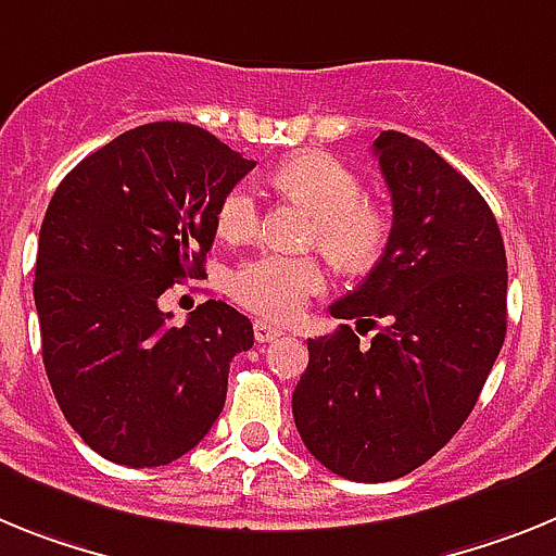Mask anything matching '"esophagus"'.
Segmentation results:
<instances>
[{
	"mask_svg": "<svg viewBox=\"0 0 556 556\" xmlns=\"http://www.w3.org/2000/svg\"><path fill=\"white\" fill-rule=\"evenodd\" d=\"M282 336V330L268 321H254V338H257V344H268V341H277Z\"/></svg>",
	"mask_w": 556,
	"mask_h": 556,
	"instance_id": "1",
	"label": "esophagus"
}]
</instances>
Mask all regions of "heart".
I'll return each instance as SVG.
<instances>
[{"label":"heart","instance_id":"obj_1","mask_svg":"<svg viewBox=\"0 0 556 556\" xmlns=\"http://www.w3.org/2000/svg\"><path fill=\"white\" fill-rule=\"evenodd\" d=\"M279 185L305 198L318 212L313 243L341 268H366L380 257L389 240V220L369 201H361L358 176L327 153H296L279 167ZM218 235L226 240L251 238L260 226V198L251 181L231 187L218 204ZM325 265L316 257H288L263 251L231 274V293L240 305L268 318H296L311 296L325 291Z\"/></svg>","mask_w":556,"mask_h":556}]
</instances>
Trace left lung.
<instances>
[{
  "label": "left lung",
  "instance_id": "left-lung-1",
  "mask_svg": "<svg viewBox=\"0 0 556 556\" xmlns=\"http://www.w3.org/2000/svg\"><path fill=\"white\" fill-rule=\"evenodd\" d=\"M375 156L392 192L389 243L330 313L384 325L369 344L350 325L307 338L293 389L307 451L366 484L408 476L451 442L506 336V251L481 192L408 134H380Z\"/></svg>",
  "mask_w": 556,
  "mask_h": 556
}]
</instances>
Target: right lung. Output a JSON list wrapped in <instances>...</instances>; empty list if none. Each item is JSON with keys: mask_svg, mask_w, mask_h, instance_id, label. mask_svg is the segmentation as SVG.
I'll return each instance as SVG.
<instances>
[{"mask_svg": "<svg viewBox=\"0 0 556 556\" xmlns=\"http://www.w3.org/2000/svg\"><path fill=\"white\" fill-rule=\"evenodd\" d=\"M251 167L198 125H139L75 164L47 206L33 282L45 369L109 462L170 465L224 412L251 321L210 299L173 327L159 296L204 277L220 198Z\"/></svg>", "mask_w": 556, "mask_h": 556, "instance_id": "obj_1", "label": "right lung"}]
</instances>
